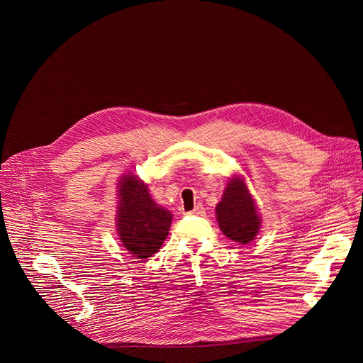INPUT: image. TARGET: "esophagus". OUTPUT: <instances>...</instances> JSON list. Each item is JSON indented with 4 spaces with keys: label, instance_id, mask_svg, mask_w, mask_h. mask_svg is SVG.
<instances>
[{
    "label": "esophagus",
    "instance_id": "esophagus-1",
    "mask_svg": "<svg viewBox=\"0 0 363 363\" xmlns=\"http://www.w3.org/2000/svg\"><path fill=\"white\" fill-rule=\"evenodd\" d=\"M206 212H204V207L201 204H197L191 212H189V215H194V216H203Z\"/></svg>",
    "mask_w": 363,
    "mask_h": 363
}]
</instances>
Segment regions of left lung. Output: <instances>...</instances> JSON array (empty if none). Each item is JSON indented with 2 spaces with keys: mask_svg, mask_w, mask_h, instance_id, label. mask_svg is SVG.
<instances>
[{
  "mask_svg": "<svg viewBox=\"0 0 363 363\" xmlns=\"http://www.w3.org/2000/svg\"><path fill=\"white\" fill-rule=\"evenodd\" d=\"M216 220L223 235L238 244H249L259 234V208L241 175H234L226 182L216 204Z\"/></svg>",
  "mask_w": 363,
  "mask_h": 363,
  "instance_id": "obj_1",
  "label": "left lung"
}]
</instances>
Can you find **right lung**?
Returning a JSON list of instances; mask_svg holds the SVG:
<instances>
[{"label":"right lung","instance_id":"add662e5","mask_svg":"<svg viewBox=\"0 0 363 363\" xmlns=\"http://www.w3.org/2000/svg\"><path fill=\"white\" fill-rule=\"evenodd\" d=\"M116 188L119 240L129 255L145 260L160 250L174 215L152 200L148 184L130 172L121 177Z\"/></svg>","mask_w":363,"mask_h":363}]
</instances>
